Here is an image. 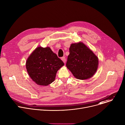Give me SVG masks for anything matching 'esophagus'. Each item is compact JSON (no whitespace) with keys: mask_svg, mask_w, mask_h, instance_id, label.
Segmentation results:
<instances>
[{"mask_svg":"<svg viewBox=\"0 0 125 125\" xmlns=\"http://www.w3.org/2000/svg\"><path fill=\"white\" fill-rule=\"evenodd\" d=\"M61 60L63 61V62L64 63H65V62H66V58H65V57H62V58H61Z\"/></svg>","mask_w":125,"mask_h":125,"instance_id":"34e87169","label":"esophagus"}]
</instances>
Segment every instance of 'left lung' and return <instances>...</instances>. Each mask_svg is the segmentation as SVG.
<instances>
[{
  "label": "left lung",
  "instance_id": "1",
  "mask_svg": "<svg viewBox=\"0 0 125 125\" xmlns=\"http://www.w3.org/2000/svg\"><path fill=\"white\" fill-rule=\"evenodd\" d=\"M66 67L78 79L86 80L96 72L98 57L82 42L73 43L69 48Z\"/></svg>",
  "mask_w": 125,
  "mask_h": 125
}]
</instances>
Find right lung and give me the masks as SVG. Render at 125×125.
<instances>
[{
  "label": "right lung",
  "instance_id": "add662e5",
  "mask_svg": "<svg viewBox=\"0 0 125 125\" xmlns=\"http://www.w3.org/2000/svg\"><path fill=\"white\" fill-rule=\"evenodd\" d=\"M64 65L50 47H38L30 55L26 69L31 78L40 85H48L54 82L57 71Z\"/></svg>",
  "mask_w": 125,
  "mask_h": 125
}]
</instances>
